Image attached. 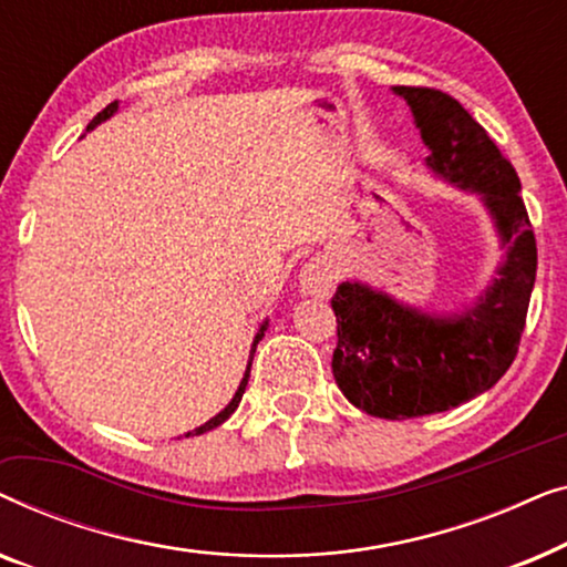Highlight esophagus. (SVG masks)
Here are the masks:
<instances>
[{
    "instance_id": "esophagus-1",
    "label": "esophagus",
    "mask_w": 567,
    "mask_h": 567,
    "mask_svg": "<svg viewBox=\"0 0 567 567\" xmlns=\"http://www.w3.org/2000/svg\"><path fill=\"white\" fill-rule=\"evenodd\" d=\"M299 289L307 297H330V291L336 289V268H332V262L324 258L309 260L299 274Z\"/></svg>"
}]
</instances>
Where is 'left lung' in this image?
<instances>
[{"label": "left lung", "mask_w": 567, "mask_h": 567, "mask_svg": "<svg viewBox=\"0 0 567 567\" xmlns=\"http://www.w3.org/2000/svg\"><path fill=\"white\" fill-rule=\"evenodd\" d=\"M429 150L425 169L475 193L503 250L495 278L454 312H429L363 281L332 297L338 348L332 377L361 413L405 421L452 410L491 390L514 363L537 276V243L522 183L485 128L454 97L392 87Z\"/></svg>", "instance_id": "1"}]
</instances>
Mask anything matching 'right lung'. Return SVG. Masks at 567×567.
<instances>
[{"label": "right lung", "instance_id": "add662e5", "mask_svg": "<svg viewBox=\"0 0 567 567\" xmlns=\"http://www.w3.org/2000/svg\"><path fill=\"white\" fill-rule=\"evenodd\" d=\"M118 113V100H115V103H111L105 107L103 113H97L95 118L90 121V126H87V131H92L95 126H100V123L103 121H107V118H113V115ZM266 330H268V320H262L260 322V328H258V332H255V338H252V348H250V359H247V369H245V374H243V379H239V386H237V392H235V398L229 400V405L221 410V413H216L214 417H208V421L204 423V425H198V429H193V431H188L185 433V439L188 436H200V433H206V431H214L216 425H221L224 421H227V417L235 413V410L239 408V400H243V394H245V386H247V379H250V367H252V355H255V348H258V343L262 340V336H266Z\"/></svg>", "mask_w": 567, "mask_h": 567}]
</instances>
